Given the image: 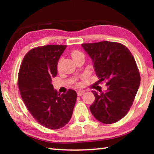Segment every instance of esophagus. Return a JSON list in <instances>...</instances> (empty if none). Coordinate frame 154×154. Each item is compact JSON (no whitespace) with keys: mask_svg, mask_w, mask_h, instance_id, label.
Returning a JSON list of instances; mask_svg holds the SVG:
<instances>
[{"mask_svg":"<svg viewBox=\"0 0 154 154\" xmlns=\"http://www.w3.org/2000/svg\"><path fill=\"white\" fill-rule=\"evenodd\" d=\"M84 92H85V91L79 90V91H78V92H77V95L79 96H82L83 94V93H84Z\"/></svg>","mask_w":154,"mask_h":154,"instance_id":"esophagus-1","label":"esophagus"}]
</instances>
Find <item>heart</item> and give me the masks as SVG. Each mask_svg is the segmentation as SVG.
I'll list each match as a JSON object with an SVG mask.
<instances>
[{
  "label": "heart",
  "mask_w": 154,
  "mask_h": 154,
  "mask_svg": "<svg viewBox=\"0 0 154 154\" xmlns=\"http://www.w3.org/2000/svg\"><path fill=\"white\" fill-rule=\"evenodd\" d=\"M71 56H72V58L73 60H75L78 58H80V57H83V58H84V55H83V54L82 53V52H81L79 51H77V50L72 51L71 54Z\"/></svg>",
  "instance_id": "b5f03b06"
}]
</instances>
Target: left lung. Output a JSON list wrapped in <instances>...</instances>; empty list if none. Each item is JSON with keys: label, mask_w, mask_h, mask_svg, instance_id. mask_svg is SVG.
<instances>
[{"label": "left lung", "mask_w": 154, "mask_h": 154, "mask_svg": "<svg viewBox=\"0 0 154 154\" xmlns=\"http://www.w3.org/2000/svg\"><path fill=\"white\" fill-rule=\"evenodd\" d=\"M92 59L99 82L107 90L92 91L95 100L90 106L94 117L103 124H113L129 111L140 85V74L131 52L121 43L102 41L82 44Z\"/></svg>", "instance_id": "1"}]
</instances>
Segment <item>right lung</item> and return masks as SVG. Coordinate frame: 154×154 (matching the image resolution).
I'll return each mask as SVG.
<instances>
[{
    "mask_svg": "<svg viewBox=\"0 0 154 154\" xmlns=\"http://www.w3.org/2000/svg\"><path fill=\"white\" fill-rule=\"evenodd\" d=\"M66 45H49L32 49L20 66L18 87L31 115L43 126L59 129L70 121L77 94L73 90L58 94L52 85L58 62Z\"/></svg>",
    "mask_w": 154,
    "mask_h": 154,
    "instance_id": "right-lung-1",
    "label": "right lung"
}]
</instances>
